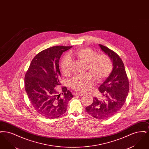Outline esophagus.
<instances>
[{"label":"esophagus","instance_id":"obj_1","mask_svg":"<svg viewBox=\"0 0 149 149\" xmlns=\"http://www.w3.org/2000/svg\"><path fill=\"white\" fill-rule=\"evenodd\" d=\"M74 95H75V96H77V95H79V96H83V95H84L83 94L80 93H74Z\"/></svg>","mask_w":149,"mask_h":149}]
</instances>
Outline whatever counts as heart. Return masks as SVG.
<instances>
[{"label":"heart","instance_id":"heart-1","mask_svg":"<svg viewBox=\"0 0 149 149\" xmlns=\"http://www.w3.org/2000/svg\"><path fill=\"white\" fill-rule=\"evenodd\" d=\"M72 55L78 60L86 64V68L91 73L83 76L75 77L70 81V86L79 92H88L95 82V79L102 81L106 79L112 70V64L108 57L105 55H98L89 48H82L77 50ZM71 56L63 58L60 68L63 74L67 76L70 74Z\"/></svg>","mask_w":149,"mask_h":149}]
</instances>
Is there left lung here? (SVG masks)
Returning a JSON list of instances; mask_svg holds the SVG:
<instances>
[{
    "mask_svg": "<svg viewBox=\"0 0 149 149\" xmlns=\"http://www.w3.org/2000/svg\"><path fill=\"white\" fill-rule=\"evenodd\" d=\"M102 51L112 61V71L100 85L102 99L93 98L92 104L85 108L86 111L97 120H106L117 113L123 106L129 91V81L123 61L112 50L99 44Z\"/></svg>",
    "mask_w": 149,
    "mask_h": 149,
    "instance_id": "left-lung-1",
    "label": "left lung"
}]
</instances>
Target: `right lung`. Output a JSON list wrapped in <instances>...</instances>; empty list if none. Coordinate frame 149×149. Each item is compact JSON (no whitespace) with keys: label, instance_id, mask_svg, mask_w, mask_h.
<instances>
[{"label":"right lung","instance_id":"1","mask_svg":"<svg viewBox=\"0 0 149 149\" xmlns=\"http://www.w3.org/2000/svg\"><path fill=\"white\" fill-rule=\"evenodd\" d=\"M71 47L56 46L41 51L33 58L25 75V90L31 103L44 117L52 119L64 114L68 102L74 97L64 86L60 97L55 88L60 85V58Z\"/></svg>","mask_w":149,"mask_h":149}]
</instances>
